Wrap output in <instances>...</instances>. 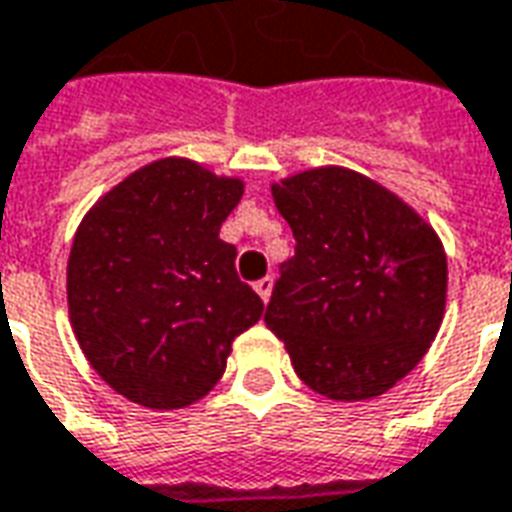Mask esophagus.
<instances>
[{"mask_svg": "<svg viewBox=\"0 0 512 512\" xmlns=\"http://www.w3.org/2000/svg\"><path fill=\"white\" fill-rule=\"evenodd\" d=\"M253 290L259 293V298H262L264 304L270 301V296H273V279L270 276H264V279H259L256 284H253Z\"/></svg>", "mask_w": 512, "mask_h": 512, "instance_id": "1", "label": "esophagus"}]
</instances>
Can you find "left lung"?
Returning <instances> with one entry per match:
<instances>
[{
    "label": "left lung",
    "instance_id": "1",
    "mask_svg": "<svg viewBox=\"0 0 512 512\" xmlns=\"http://www.w3.org/2000/svg\"><path fill=\"white\" fill-rule=\"evenodd\" d=\"M270 194L296 256L281 264L264 324L312 392L338 403L386 394L442 327V239L403 197L352 168H304Z\"/></svg>",
    "mask_w": 512,
    "mask_h": 512
}]
</instances>
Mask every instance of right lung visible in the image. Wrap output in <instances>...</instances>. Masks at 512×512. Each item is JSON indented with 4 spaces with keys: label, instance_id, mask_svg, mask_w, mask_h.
Wrapping results in <instances>:
<instances>
[{
    "label": "right lung",
    "instance_id": "add662e5",
    "mask_svg": "<svg viewBox=\"0 0 512 512\" xmlns=\"http://www.w3.org/2000/svg\"><path fill=\"white\" fill-rule=\"evenodd\" d=\"M245 180L160 157L89 208L67 259V310L89 366L126 400L171 411L225 375L231 344L262 318L219 228Z\"/></svg>",
    "mask_w": 512,
    "mask_h": 512
}]
</instances>
